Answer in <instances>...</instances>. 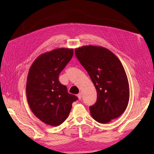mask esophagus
<instances>
[{"instance_id": "obj_1", "label": "esophagus", "mask_w": 154, "mask_h": 154, "mask_svg": "<svg viewBox=\"0 0 154 154\" xmlns=\"http://www.w3.org/2000/svg\"><path fill=\"white\" fill-rule=\"evenodd\" d=\"M77 97H78V99H79V100H81V98H82V93H79V94H77Z\"/></svg>"}]
</instances>
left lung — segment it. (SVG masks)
<instances>
[{"label": "left lung", "instance_id": "left-lung-1", "mask_svg": "<svg viewBox=\"0 0 154 154\" xmlns=\"http://www.w3.org/2000/svg\"><path fill=\"white\" fill-rule=\"evenodd\" d=\"M75 53L97 90V102L89 109L91 116L103 124L119 117L130 99L128 80L119 59L108 49L95 45L77 48Z\"/></svg>", "mask_w": 154, "mask_h": 154}]
</instances>
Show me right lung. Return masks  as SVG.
I'll use <instances>...</instances> for the list:
<instances>
[{
  "label": "right lung",
  "instance_id": "1",
  "mask_svg": "<svg viewBox=\"0 0 154 154\" xmlns=\"http://www.w3.org/2000/svg\"><path fill=\"white\" fill-rule=\"evenodd\" d=\"M73 55L71 48L47 51L35 59L28 71L26 89L28 105L38 119L51 126L60 125L67 119L72 103L77 99L59 81V75Z\"/></svg>",
  "mask_w": 154,
  "mask_h": 154
}]
</instances>
